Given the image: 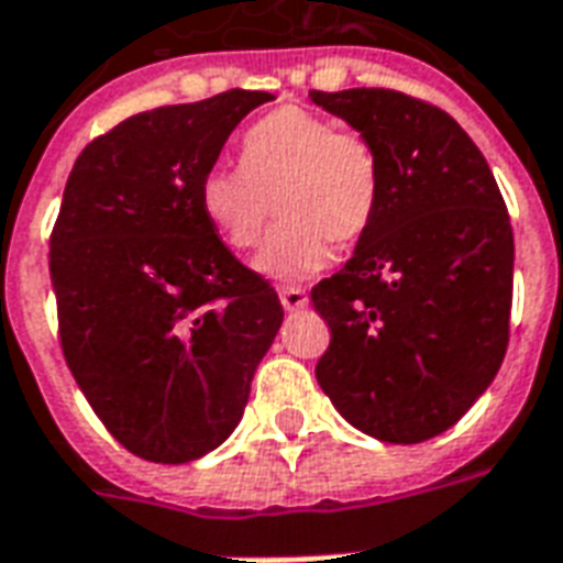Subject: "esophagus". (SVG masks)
<instances>
[{
	"label": "esophagus",
	"mask_w": 563,
	"mask_h": 563,
	"mask_svg": "<svg viewBox=\"0 0 563 563\" xmlns=\"http://www.w3.org/2000/svg\"><path fill=\"white\" fill-rule=\"evenodd\" d=\"M280 303L283 310H301V307H307V292H303L301 286H283L280 289Z\"/></svg>",
	"instance_id": "obj_1"
}]
</instances>
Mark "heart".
I'll use <instances>...</instances> for the list:
<instances>
[{"mask_svg": "<svg viewBox=\"0 0 563 563\" xmlns=\"http://www.w3.org/2000/svg\"><path fill=\"white\" fill-rule=\"evenodd\" d=\"M239 164L214 166L199 181V208L232 250L256 247L277 206L256 268L274 280H303L373 227L382 197L376 148L357 131L303 107H280L244 131Z\"/></svg>", "mask_w": 563, "mask_h": 563, "instance_id": "1", "label": "heart"}]
</instances>
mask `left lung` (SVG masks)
I'll use <instances>...</instances> for the list:
<instances>
[{
    "mask_svg": "<svg viewBox=\"0 0 563 563\" xmlns=\"http://www.w3.org/2000/svg\"><path fill=\"white\" fill-rule=\"evenodd\" d=\"M376 148L382 197L352 260L316 283L331 328L316 378L355 430L418 444L493 385L510 336L514 229L481 148L394 89L310 91Z\"/></svg>",
    "mask_w": 563,
    "mask_h": 563,
    "instance_id": "8db88e82",
    "label": "left lung"
}]
</instances>
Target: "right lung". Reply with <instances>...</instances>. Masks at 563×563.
I'll list each match as a JSON object with an SVG mask.
<instances>
[{"mask_svg": "<svg viewBox=\"0 0 563 563\" xmlns=\"http://www.w3.org/2000/svg\"><path fill=\"white\" fill-rule=\"evenodd\" d=\"M232 89L140 112L91 140L49 235L65 361L133 456L194 462L239 427L283 303L199 208L235 124L271 101Z\"/></svg>", "mask_w": 563, "mask_h": 563, "instance_id": "1", "label": "right lung"}]
</instances>
